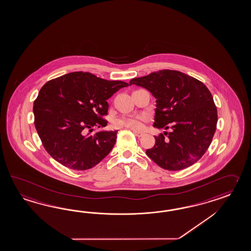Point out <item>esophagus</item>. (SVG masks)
<instances>
[{
	"label": "esophagus",
	"mask_w": 251,
	"mask_h": 251,
	"mask_svg": "<svg viewBox=\"0 0 251 251\" xmlns=\"http://www.w3.org/2000/svg\"><path fill=\"white\" fill-rule=\"evenodd\" d=\"M133 132H134V134L136 136H138V137H142L144 133L143 132H141V131H137V130H133Z\"/></svg>",
	"instance_id": "1"
}]
</instances>
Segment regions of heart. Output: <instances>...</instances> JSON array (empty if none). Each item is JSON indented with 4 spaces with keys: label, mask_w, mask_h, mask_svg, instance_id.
Wrapping results in <instances>:
<instances>
[{
    "label": "heart",
    "mask_w": 251,
    "mask_h": 251,
    "mask_svg": "<svg viewBox=\"0 0 251 251\" xmlns=\"http://www.w3.org/2000/svg\"><path fill=\"white\" fill-rule=\"evenodd\" d=\"M143 126V119L141 117H124L117 120L115 127L128 128L130 129H140Z\"/></svg>",
    "instance_id": "1"
}]
</instances>
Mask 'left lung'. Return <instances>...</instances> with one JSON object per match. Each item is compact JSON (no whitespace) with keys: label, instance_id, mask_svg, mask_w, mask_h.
Returning <instances> with one entry per match:
<instances>
[{"label":"left lung","instance_id":"8db88e82","mask_svg":"<svg viewBox=\"0 0 251 251\" xmlns=\"http://www.w3.org/2000/svg\"><path fill=\"white\" fill-rule=\"evenodd\" d=\"M145 88L156 99L153 127L169 128L168 135L155 136V145L146 151L150 159L168 171L194 164L209 147L218 113L212 95L201 81L177 71L162 70L134 78L129 85Z\"/></svg>","mask_w":251,"mask_h":251}]
</instances>
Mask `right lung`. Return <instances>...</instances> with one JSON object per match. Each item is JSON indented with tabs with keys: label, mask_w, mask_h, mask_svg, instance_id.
I'll list each match as a JSON object with an SVG mask.
<instances>
[{
	"label": "right lung",
	"mask_w": 251,
	"mask_h": 251,
	"mask_svg": "<svg viewBox=\"0 0 251 251\" xmlns=\"http://www.w3.org/2000/svg\"><path fill=\"white\" fill-rule=\"evenodd\" d=\"M122 80H107L94 74L75 72L46 82L33 103L34 125L43 147L59 163L75 171L97 165L116 142L117 130L86 134L103 128L101 117L107 100L128 87Z\"/></svg>",
	"instance_id": "1"
}]
</instances>
